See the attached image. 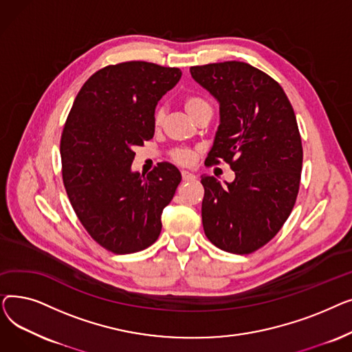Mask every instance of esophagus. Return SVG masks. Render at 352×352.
<instances>
[{
	"instance_id": "esophagus-1",
	"label": "esophagus",
	"mask_w": 352,
	"mask_h": 352,
	"mask_svg": "<svg viewBox=\"0 0 352 352\" xmlns=\"http://www.w3.org/2000/svg\"><path fill=\"white\" fill-rule=\"evenodd\" d=\"M181 175H182V179H184V181H194V179L197 178L192 173H188V171H182Z\"/></svg>"
}]
</instances>
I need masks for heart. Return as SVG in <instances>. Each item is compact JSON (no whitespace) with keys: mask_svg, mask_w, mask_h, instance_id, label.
<instances>
[{"mask_svg":"<svg viewBox=\"0 0 352 352\" xmlns=\"http://www.w3.org/2000/svg\"><path fill=\"white\" fill-rule=\"evenodd\" d=\"M182 105H184V108H186V111L191 118L198 116L201 111H206V109L212 111L211 102L207 98L201 97V96H187L186 98L182 100ZM164 116H165L164 108L157 107L155 111H154V116H153L154 125H157V126L161 125V122L164 120ZM170 155H171V160L174 162L181 164V165H190L194 160V154L190 150H186V148H177V150L171 151Z\"/></svg>","mask_w":352,"mask_h":352,"instance_id":"heart-1","label":"heart"}]
</instances>
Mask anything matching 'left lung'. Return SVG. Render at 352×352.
<instances>
[{
  "label": "left lung",
  "mask_w": 352,
  "mask_h": 352,
  "mask_svg": "<svg viewBox=\"0 0 352 352\" xmlns=\"http://www.w3.org/2000/svg\"><path fill=\"white\" fill-rule=\"evenodd\" d=\"M219 102V126L206 162H227V186L201 175L204 232L219 250L251 254L278 234L297 199L302 144L292 105L281 85L247 63L190 68Z\"/></svg>",
  "instance_id": "1"
}]
</instances>
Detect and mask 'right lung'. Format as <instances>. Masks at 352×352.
<instances>
[{
    "label": "right lung",
    "mask_w": 352,
    "mask_h": 352,
    "mask_svg": "<svg viewBox=\"0 0 352 352\" xmlns=\"http://www.w3.org/2000/svg\"><path fill=\"white\" fill-rule=\"evenodd\" d=\"M179 78V68L146 61L107 65L71 107L60 144L64 187L82 227L107 251L138 252L160 236L181 173L160 162L141 175L131 164L134 148L154 137L157 102Z\"/></svg>",
    "instance_id": "1"
}]
</instances>
